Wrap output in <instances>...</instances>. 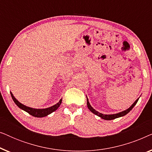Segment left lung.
Segmentation results:
<instances>
[{"instance_id": "obj_1", "label": "left lung", "mask_w": 152, "mask_h": 152, "mask_svg": "<svg viewBox=\"0 0 152 152\" xmlns=\"http://www.w3.org/2000/svg\"><path fill=\"white\" fill-rule=\"evenodd\" d=\"M87 98V97H86ZM139 98H138L136 99V101L134 102V103H133V104L131 106V107L129 108V109L124 110V111H122V112H120V113H115V114H110V115H107V114H103V113H99L98 111H95V110L93 109V108L91 107V105L90 104V103H89L88 102V99L87 98V107H88V109L90 110V111L92 112L93 113L95 114V115L99 116V117H100L101 118H102L104 120H113V119H115V118H120V117H122V116L125 115L127 114L131 110H132L133 108L134 107V106L136 104V103L138 102Z\"/></svg>"}]
</instances>
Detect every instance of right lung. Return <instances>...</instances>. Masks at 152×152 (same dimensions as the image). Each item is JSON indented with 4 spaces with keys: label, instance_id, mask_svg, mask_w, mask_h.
I'll list each match as a JSON object with an SVG mask.
<instances>
[{
    "label": "right lung",
    "instance_id": "1",
    "mask_svg": "<svg viewBox=\"0 0 152 152\" xmlns=\"http://www.w3.org/2000/svg\"><path fill=\"white\" fill-rule=\"evenodd\" d=\"M10 93H11V96L12 97V99H13L14 103H15L20 108V109H21L22 110H23V111H26L27 113L30 114L31 115L34 116V117H36V118H43V117H45V116H47L48 115H49V114L52 113L53 112L56 111V110L59 107V106L61 104V102H62V99H61L59 102L56 104L50 107L46 108V109H34V108L27 107V106L19 102L15 98V97L14 96L13 94H12V93L10 92Z\"/></svg>",
    "mask_w": 152,
    "mask_h": 152
}]
</instances>
